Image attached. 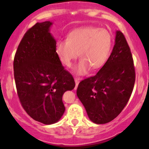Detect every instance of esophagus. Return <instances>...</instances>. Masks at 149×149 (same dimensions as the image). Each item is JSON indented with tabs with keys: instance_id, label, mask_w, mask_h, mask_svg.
Instances as JSON below:
<instances>
[{
	"instance_id": "34e87169",
	"label": "esophagus",
	"mask_w": 149,
	"mask_h": 149,
	"mask_svg": "<svg viewBox=\"0 0 149 149\" xmlns=\"http://www.w3.org/2000/svg\"><path fill=\"white\" fill-rule=\"evenodd\" d=\"M75 83H76V87H75V89H76V88H77L78 85H79V81H80L81 80H82V79H81V78H75Z\"/></svg>"
}]
</instances>
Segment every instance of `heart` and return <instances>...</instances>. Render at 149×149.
Instances as JSON below:
<instances>
[{"mask_svg":"<svg viewBox=\"0 0 149 149\" xmlns=\"http://www.w3.org/2000/svg\"><path fill=\"white\" fill-rule=\"evenodd\" d=\"M112 37L105 29L86 26L73 30L67 40L57 42L55 51L61 63L70 68L78 57L81 58L73 69L77 75L86 74L91 68L97 70L104 65L110 54Z\"/></svg>","mask_w":149,"mask_h":149,"instance_id":"1","label":"heart"}]
</instances>
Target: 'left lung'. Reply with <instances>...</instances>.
I'll return each mask as SVG.
<instances>
[{"label":"left lung","instance_id":"left-lung-1","mask_svg":"<svg viewBox=\"0 0 149 149\" xmlns=\"http://www.w3.org/2000/svg\"><path fill=\"white\" fill-rule=\"evenodd\" d=\"M136 80L130 47L120 31L103 67L92 77L81 81L76 94L90 120L105 124L118 116L127 104Z\"/></svg>","mask_w":149,"mask_h":149}]
</instances>
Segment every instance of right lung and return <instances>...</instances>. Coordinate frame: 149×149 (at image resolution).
<instances>
[{
    "label": "right lung",
    "instance_id": "obj_1",
    "mask_svg": "<svg viewBox=\"0 0 149 149\" xmlns=\"http://www.w3.org/2000/svg\"><path fill=\"white\" fill-rule=\"evenodd\" d=\"M50 21L37 23L25 33L13 61L18 96L26 113L36 121L51 125L65 112L62 97L75 81L64 70L55 51Z\"/></svg>",
    "mask_w": 149,
    "mask_h": 149
}]
</instances>
